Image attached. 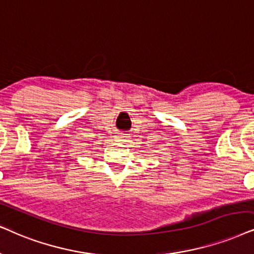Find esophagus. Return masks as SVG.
Returning <instances> with one entry per match:
<instances>
[{
	"mask_svg": "<svg viewBox=\"0 0 254 254\" xmlns=\"http://www.w3.org/2000/svg\"><path fill=\"white\" fill-rule=\"evenodd\" d=\"M125 138H127V137L124 136V133H120V134H118V136H117V139L120 140V142H124Z\"/></svg>",
	"mask_w": 254,
	"mask_h": 254,
	"instance_id": "34e87169",
	"label": "esophagus"
}]
</instances>
